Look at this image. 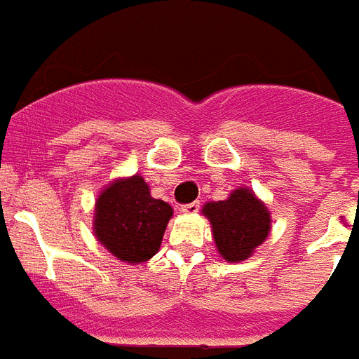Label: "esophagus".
Listing matches in <instances>:
<instances>
[{
    "mask_svg": "<svg viewBox=\"0 0 359 359\" xmlns=\"http://www.w3.org/2000/svg\"><path fill=\"white\" fill-rule=\"evenodd\" d=\"M199 203H197V201H195V203H189V205H184V206H180V212H182V214H188V215H191V214H195V212H197V210H199Z\"/></svg>",
    "mask_w": 359,
    "mask_h": 359,
    "instance_id": "1",
    "label": "esophagus"
}]
</instances>
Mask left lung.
<instances>
[{"label":"left lung","mask_w":359,"mask_h":359,"mask_svg":"<svg viewBox=\"0 0 359 359\" xmlns=\"http://www.w3.org/2000/svg\"><path fill=\"white\" fill-rule=\"evenodd\" d=\"M201 212L212 225L217 252L230 264L250 258L271 232L269 208L247 186L232 189L225 201H208Z\"/></svg>","instance_id":"1"}]
</instances>
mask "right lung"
<instances>
[{
    "mask_svg": "<svg viewBox=\"0 0 359 359\" xmlns=\"http://www.w3.org/2000/svg\"><path fill=\"white\" fill-rule=\"evenodd\" d=\"M173 208L154 199L142 175L119 177L101 189L94 208L95 240L129 265L151 260L160 249Z\"/></svg>",
    "mask_w": 359,
    "mask_h": 359,
    "instance_id": "add662e5",
    "label": "right lung"
}]
</instances>
